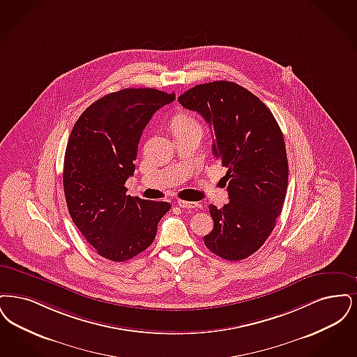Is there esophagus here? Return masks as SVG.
<instances>
[{
    "mask_svg": "<svg viewBox=\"0 0 357 357\" xmlns=\"http://www.w3.org/2000/svg\"><path fill=\"white\" fill-rule=\"evenodd\" d=\"M177 205L183 209H193V208H197L199 204L195 202H185V200H178Z\"/></svg>",
    "mask_w": 357,
    "mask_h": 357,
    "instance_id": "34e87169",
    "label": "esophagus"
}]
</instances>
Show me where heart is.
Instances as JSON below:
<instances>
[{"instance_id": "heart-1", "label": "heart", "mask_w": 357, "mask_h": 357, "mask_svg": "<svg viewBox=\"0 0 357 357\" xmlns=\"http://www.w3.org/2000/svg\"><path fill=\"white\" fill-rule=\"evenodd\" d=\"M192 126H200V125L196 121L195 117H192L189 114H178L173 119V123H172L173 130L185 129V128H192Z\"/></svg>"}]
</instances>
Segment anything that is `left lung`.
I'll return each mask as SVG.
<instances>
[{
    "instance_id": "1",
    "label": "left lung",
    "mask_w": 357,
    "mask_h": 357,
    "mask_svg": "<svg viewBox=\"0 0 357 357\" xmlns=\"http://www.w3.org/2000/svg\"><path fill=\"white\" fill-rule=\"evenodd\" d=\"M213 130V155L228 171L229 202L209 205L205 247L218 257L247 259L272 233L288 186V158L279 124L263 101L229 81L200 84L178 97Z\"/></svg>"
}]
</instances>
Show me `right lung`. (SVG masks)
Returning <instances> with one entry per match:
<instances>
[{"label": "right lung", "instance_id": "add662e5", "mask_svg": "<svg viewBox=\"0 0 357 357\" xmlns=\"http://www.w3.org/2000/svg\"><path fill=\"white\" fill-rule=\"evenodd\" d=\"M176 94L152 88L109 93L84 110L63 158V192L69 215L96 252L114 263L148 248L171 204L126 195L135 173L142 130Z\"/></svg>", "mask_w": 357, "mask_h": 357}]
</instances>
